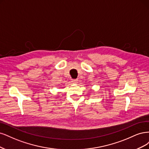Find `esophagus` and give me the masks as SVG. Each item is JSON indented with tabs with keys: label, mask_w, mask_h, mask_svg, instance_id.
Segmentation results:
<instances>
[{
	"label": "esophagus",
	"mask_w": 149,
	"mask_h": 149,
	"mask_svg": "<svg viewBox=\"0 0 149 149\" xmlns=\"http://www.w3.org/2000/svg\"><path fill=\"white\" fill-rule=\"evenodd\" d=\"M72 81L74 84H77L79 80H78V79H73L72 80Z\"/></svg>",
	"instance_id": "34e87169"
}]
</instances>
